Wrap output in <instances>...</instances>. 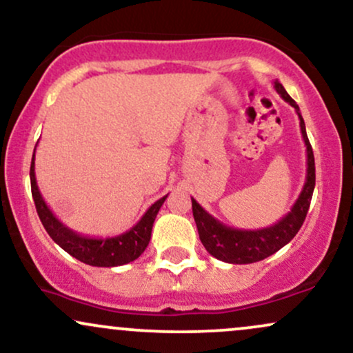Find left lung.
<instances>
[{
	"mask_svg": "<svg viewBox=\"0 0 353 353\" xmlns=\"http://www.w3.org/2000/svg\"><path fill=\"white\" fill-rule=\"evenodd\" d=\"M276 92L283 97L284 101L296 110L299 117V126L303 139L305 144V156H307V169H305V182L301 190L298 201L291 207V210L281 220L274 225H270L260 230H241V228L228 227L217 220L207 212L195 199H192V214L195 225H197L199 236H201L202 245L212 256L220 261L232 263V265H248V263H256L271 256V254L281 250L294 239L296 233L303 227L305 215H307L309 205L316 185V165H314V152L311 143L305 133V125L303 117H301L299 107L294 100L288 95L284 87L278 80L273 82Z\"/></svg>",
	"mask_w": 353,
	"mask_h": 353,
	"instance_id": "1",
	"label": "left lung"
}]
</instances>
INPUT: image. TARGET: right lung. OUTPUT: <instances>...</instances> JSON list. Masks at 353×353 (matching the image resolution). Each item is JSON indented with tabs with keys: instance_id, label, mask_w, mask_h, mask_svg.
Here are the masks:
<instances>
[{
	"instance_id": "1",
	"label": "right lung",
	"mask_w": 353,
	"mask_h": 353,
	"mask_svg": "<svg viewBox=\"0 0 353 353\" xmlns=\"http://www.w3.org/2000/svg\"><path fill=\"white\" fill-rule=\"evenodd\" d=\"M34 154H36V150H34ZM34 154L31 161V172H29L32 199L46 232L49 233V236L55 243L85 265L103 266V268L126 265V263L134 261L136 258L141 256V253L146 250L151 240V230L156 215H158L168 195L152 203L150 209L144 212L141 220L125 233H120L117 236H107V239L82 235V233L74 232L67 225H63L42 199L36 182V172H34Z\"/></svg>"
}]
</instances>
